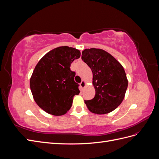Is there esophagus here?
Here are the masks:
<instances>
[{"mask_svg": "<svg viewBox=\"0 0 159 159\" xmlns=\"http://www.w3.org/2000/svg\"><path fill=\"white\" fill-rule=\"evenodd\" d=\"M85 81H81V82L80 83V86H81V88H84V87H85Z\"/></svg>", "mask_w": 159, "mask_h": 159, "instance_id": "1", "label": "esophagus"}]
</instances>
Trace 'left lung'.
<instances>
[{"instance_id":"1","label":"left lung","mask_w":159,"mask_h":159,"mask_svg":"<svg viewBox=\"0 0 159 159\" xmlns=\"http://www.w3.org/2000/svg\"><path fill=\"white\" fill-rule=\"evenodd\" d=\"M81 59L93 73L95 97L85 103L91 112L106 114L121 103L127 89L128 81L121 64L108 52L90 48L82 52Z\"/></svg>"}]
</instances>
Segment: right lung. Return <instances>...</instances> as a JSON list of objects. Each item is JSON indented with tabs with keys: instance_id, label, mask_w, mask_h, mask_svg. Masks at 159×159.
I'll use <instances>...</instances> for the list:
<instances>
[{
	"instance_id": "right-lung-1",
	"label": "right lung",
	"mask_w": 159,
	"mask_h": 159,
	"mask_svg": "<svg viewBox=\"0 0 159 159\" xmlns=\"http://www.w3.org/2000/svg\"><path fill=\"white\" fill-rule=\"evenodd\" d=\"M74 48L61 46L50 51L38 61L30 81L33 98L41 109L53 115H62L71 107L80 93L71 64L80 57Z\"/></svg>"
}]
</instances>
